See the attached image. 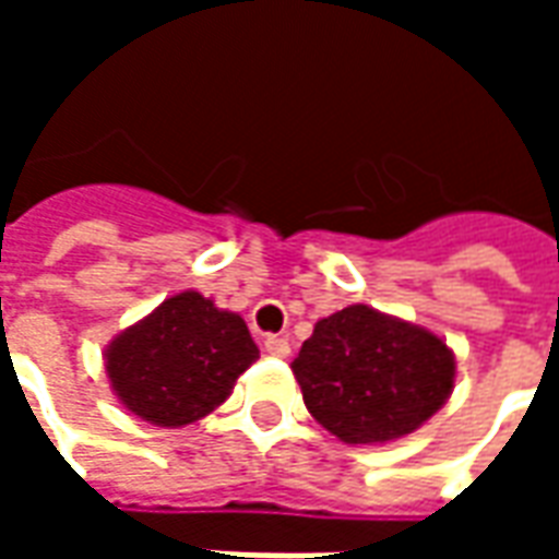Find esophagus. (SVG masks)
<instances>
[{
  "label": "esophagus",
  "instance_id": "34e87169",
  "mask_svg": "<svg viewBox=\"0 0 559 559\" xmlns=\"http://www.w3.org/2000/svg\"><path fill=\"white\" fill-rule=\"evenodd\" d=\"M263 347H266L269 356H278V359L290 356V341L284 338V335H266Z\"/></svg>",
  "mask_w": 559,
  "mask_h": 559
}]
</instances>
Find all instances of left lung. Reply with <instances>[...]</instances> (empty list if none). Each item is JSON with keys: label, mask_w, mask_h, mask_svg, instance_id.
Instances as JSON below:
<instances>
[{"label": "left lung", "mask_w": 559, "mask_h": 559, "mask_svg": "<svg viewBox=\"0 0 559 559\" xmlns=\"http://www.w3.org/2000/svg\"><path fill=\"white\" fill-rule=\"evenodd\" d=\"M308 413L344 443L413 433L455 386V356L433 332L368 305L317 320L293 359Z\"/></svg>", "instance_id": "8db88e82"}]
</instances>
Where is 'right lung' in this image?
Wrapping results in <instances>:
<instances>
[{
  "label": "right lung",
  "instance_id": "obj_1",
  "mask_svg": "<svg viewBox=\"0 0 559 559\" xmlns=\"http://www.w3.org/2000/svg\"><path fill=\"white\" fill-rule=\"evenodd\" d=\"M257 356L242 317L221 311L194 290L164 299L104 353L119 401L160 428L209 416Z\"/></svg>",
  "mask_w": 559,
  "mask_h": 559
}]
</instances>
